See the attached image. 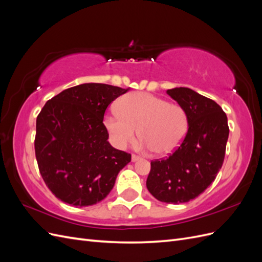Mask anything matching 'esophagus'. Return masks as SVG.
<instances>
[{
	"instance_id": "esophagus-1",
	"label": "esophagus",
	"mask_w": 262,
	"mask_h": 262,
	"mask_svg": "<svg viewBox=\"0 0 262 262\" xmlns=\"http://www.w3.org/2000/svg\"><path fill=\"white\" fill-rule=\"evenodd\" d=\"M131 160H132V162H137L138 160H140V156H138V155H136V154H132Z\"/></svg>"
}]
</instances>
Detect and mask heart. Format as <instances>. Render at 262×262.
Instances as JSON below:
<instances>
[{"mask_svg":"<svg viewBox=\"0 0 262 262\" xmlns=\"http://www.w3.org/2000/svg\"><path fill=\"white\" fill-rule=\"evenodd\" d=\"M105 124L114 144L124 148L137 136L141 146L158 155H167L179 147L188 131V116L178 104L147 93H132L118 104V113L112 110Z\"/></svg>","mask_w":262,"mask_h":262,"instance_id":"heart-1","label":"heart"}]
</instances>
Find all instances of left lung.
Instances as JSON below:
<instances>
[{
	"label": "left lung",
	"instance_id": "8db88e82",
	"mask_svg": "<svg viewBox=\"0 0 262 262\" xmlns=\"http://www.w3.org/2000/svg\"><path fill=\"white\" fill-rule=\"evenodd\" d=\"M167 94L186 110L188 131L175 152L150 162L146 187L158 201L177 204L194 199L215 180L229 128L226 114L214 100L187 87Z\"/></svg>",
	"mask_w": 262,
	"mask_h": 262
}]
</instances>
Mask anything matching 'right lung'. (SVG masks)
<instances>
[{"label": "right lung", "instance_id": "right-lung-1", "mask_svg": "<svg viewBox=\"0 0 262 262\" xmlns=\"http://www.w3.org/2000/svg\"><path fill=\"white\" fill-rule=\"evenodd\" d=\"M129 90L87 83L46 102L36 121L35 153L50 191L75 207L96 204L108 195L131 154L109 144L107 107Z\"/></svg>", "mask_w": 262, "mask_h": 262}]
</instances>
